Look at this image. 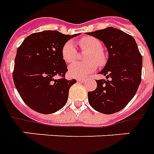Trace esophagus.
I'll return each instance as SVG.
<instances>
[{
  "instance_id": "34e87169",
  "label": "esophagus",
  "mask_w": 154,
  "mask_h": 154,
  "mask_svg": "<svg viewBox=\"0 0 154 154\" xmlns=\"http://www.w3.org/2000/svg\"><path fill=\"white\" fill-rule=\"evenodd\" d=\"M77 81H79V82H85V79H77Z\"/></svg>"
}]
</instances>
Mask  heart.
I'll return each instance as SVG.
<instances>
[{"instance_id":"1","label":"heart","mask_w":154,"mask_h":154,"mask_svg":"<svg viewBox=\"0 0 154 154\" xmlns=\"http://www.w3.org/2000/svg\"><path fill=\"white\" fill-rule=\"evenodd\" d=\"M79 44L83 50L89 51L86 56L87 63H75L69 67V74L73 78L81 79L91 74L98 65H103L106 62V58L102 51V44L100 40L92 36L83 37L79 40ZM62 57L67 63H72L77 57V51L74 43L69 40L65 43L61 51Z\"/></svg>"}]
</instances>
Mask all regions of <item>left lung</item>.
Here are the masks:
<instances>
[{"label": "left lung", "instance_id": "left-lung-1", "mask_svg": "<svg viewBox=\"0 0 154 154\" xmlns=\"http://www.w3.org/2000/svg\"><path fill=\"white\" fill-rule=\"evenodd\" d=\"M87 35L101 40L109 53L106 65L100 72L106 79L96 80V89L88 93L89 103L102 114H114L123 109L137 92L143 58L134 37L119 29L108 27Z\"/></svg>", "mask_w": 154, "mask_h": 154}]
</instances>
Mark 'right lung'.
Masks as SVG:
<instances>
[{
    "label": "right lung",
    "mask_w": 154,
    "mask_h": 154,
    "mask_svg": "<svg viewBox=\"0 0 154 154\" xmlns=\"http://www.w3.org/2000/svg\"><path fill=\"white\" fill-rule=\"evenodd\" d=\"M57 30L30 35L17 49L13 80L23 101L44 114H53L67 103L69 90L75 79L67 80V65L62 57L63 45L73 37ZM55 76H61L56 80Z\"/></svg>",
    "instance_id": "add662e5"
}]
</instances>
